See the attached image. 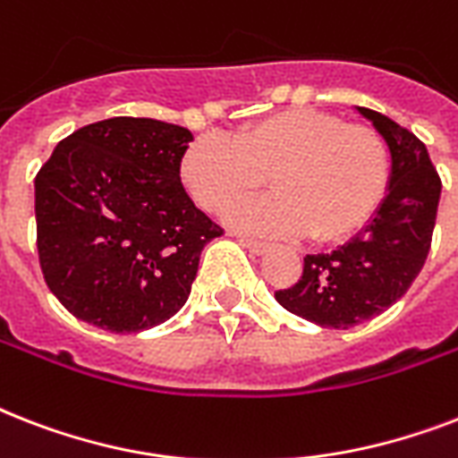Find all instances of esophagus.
Masks as SVG:
<instances>
[{"label": "esophagus", "instance_id": "obj_1", "mask_svg": "<svg viewBox=\"0 0 458 458\" xmlns=\"http://www.w3.org/2000/svg\"><path fill=\"white\" fill-rule=\"evenodd\" d=\"M240 242H242L244 250H250L251 254H266V251L271 250V244L259 242V240H250V237H240Z\"/></svg>", "mask_w": 458, "mask_h": 458}]
</instances>
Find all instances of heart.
<instances>
[{
  "mask_svg": "<svg viewBox=\"0 0 458 458\" xmlns=\"http://www.w3.org/2000/svg\"><path fill=\"white\" fill-rule=\"evenodd\" d=\"M180 175L187 192L214 216L265 184L276 195L230 214L247 233L337 244L354 237L383 207L392 180L387 140L370 125L347 123L330 111L285 109L240 128L235 140L216 132L187 147Z\"/></svg>",
  "mask_w": 458,
  "mask_h": 458,
  "instance_id": "obj_1",
  "label": "heart"
}]
</instances>
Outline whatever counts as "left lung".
<instances>
[{"instance_id": "8db88e82", "label": "left lung", "mask_w": 458, "mask_h": 458, "mask_svg": "<svg viewBox=\"0 0 458 458\" xmlns=\"http://www.w3.org/2000/svg\"><path fill=\"white\" fill-rule=\"evenodd\" d=\"M392 152L390 192L373 221L340 250L306 254L300 280L276 300L294 316L347 330L402 300L426 264L442 180L426 145L377 111L359 106Z\"/></svg>"}]
</instances>
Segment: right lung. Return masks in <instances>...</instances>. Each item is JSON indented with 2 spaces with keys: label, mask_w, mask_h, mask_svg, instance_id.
Masks as SVG:
<instances>
[{
  "label": "right lung",
  "mask_w": 458,
  "mask_h": 458,
  "mask_svg": "<svg viewBox=\"0 0 458 458\" xmlns=\"http://www.w3.org/2000/svg\"><path fill=\"white\" fill-rule=\"evenodd\" d=\"M192 132L154 118L89 123L35 175L39 268L75 318L140 333L182 309L223 228L180 180Z\"/></svg>",
  "instance_id": "1"
}]
</instances>
